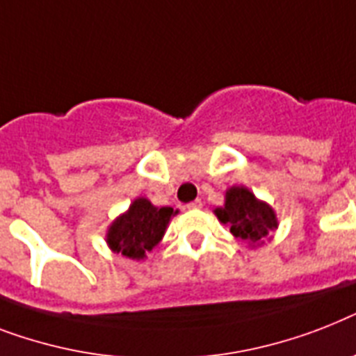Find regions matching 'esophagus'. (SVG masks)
Returning <instances> with one entry per match:
<instances>
[{
  "mask_svg": "<svg viewBox=\"0 0 356 356\" xmlns=\"http://www.w3.org/2000/svg\"><path fill=\"white\" fill-rule=\"evenodd\" d=\"M200 207H202L200 198H196V200H193V202H189V204H187V209H200Z\"/></svg>",
  "mask_w": 356,
  "mask_h": 356,
  "instance_id": "obj_1",
  "label": "esophagus"
}]
</instances>
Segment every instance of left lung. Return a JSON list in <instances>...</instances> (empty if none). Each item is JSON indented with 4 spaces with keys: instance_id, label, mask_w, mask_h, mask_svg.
<instances>
[{
    "instance_id": "8db88e82",
    "label": "left lung",
    "mask_w": 356,
    "mask_h": 356,
    "mask_svg": "<svg viewBox=\"0 0 356 356\" xmlns=\"http://www.w3.org/2000/svg\"><path fill=\"white\" fill-rule=\"evenodd\" d=\"M218 220L229 226V232L250 246L263 244V238L277 227L272 207L259 202L246 187H232L226 193L224 207L215 209Z\"/></svg>"
}]
</instances>
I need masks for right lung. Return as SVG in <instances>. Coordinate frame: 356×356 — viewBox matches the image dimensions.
<instances>
[{
  "mask_svg": "<svg viewBox=\"0 0 356 356\" xmlns=\"http://www.w3.org/2000/svg\"><path fill=\"white\" fill-rule=\"evenodd\" d=\"M172 215V207H154L147 198H138L129 211L112 224L108 244L124 257L143 259L160 243Z\"/></svg>",
  "mask_w": 356,
  "mask_h": 356,
  "instance_id": "1",
  "label": "right lung"
}]
</instances>
